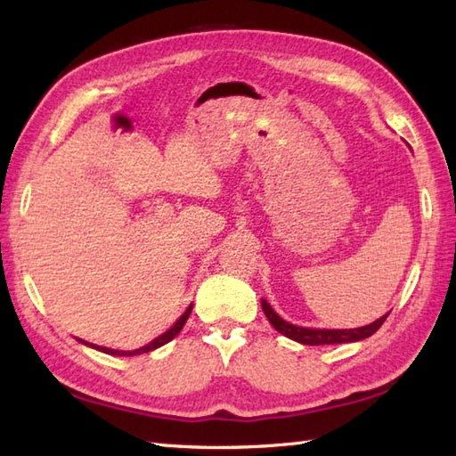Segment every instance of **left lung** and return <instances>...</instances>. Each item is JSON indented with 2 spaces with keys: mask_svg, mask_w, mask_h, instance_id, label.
Instances as JSON below:
<instances>
[{
  "mask_svg": "<svg viewBox=\"0 0 456 456\" xmlns=\"http://www.w3.org/2000/svg\"><path fill=\"white\" fill-rule=\"evenodd\" d=\"M263 312L268 317L270 325H273L278 333L286 335L292 341H297L302 345H337V343H354V341H362V338L374 335L380 325L386 322L388 314L382 315L380 319H376L374 323L364 325V327H356V329H309V327H297L284 322L280 317L266 299H263Z\"/></svg>",
  "mask_w": 456,
  "mask_h": 456,
  "instance_id": "obj_1",
  "label": "left lung"
}]
</instances>
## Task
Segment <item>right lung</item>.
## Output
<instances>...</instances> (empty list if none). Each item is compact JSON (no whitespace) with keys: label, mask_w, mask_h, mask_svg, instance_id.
Wrapping results in <instances>:
<instances>
[{"label":"right lung","mask_w":456,"mask_h":456,"mask_svg":"<svg viewBox=\"0 0 456 456\" xmlns=\"http://www.w3.org/2000/svg\"><path fill=\"white\" fill-rule=\"evenodd\" d=\"M190 314H191V305L186 309V312L182 314V317L178 319L176 323H174L167 333H162L160 337H157L154 338V341H151L149 345H144V346H141V348H134V351H115V348H108V346H100V345H90V343H86V341H82V338H78V341H82L84 345H88V346H92V348H98V351H102V353H108V354H115V356H133V354H142V353H151V351H154V348H159V346H162V345H167V343H170L174 337H176L180 331H182V327H183V323L188 322V317H190Z\"/></svg>","instance_id":"add662e5"}]
</instances>
